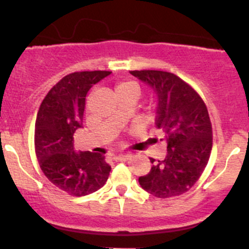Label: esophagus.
Masks as SVG:
<instances>
[{
    "mask_svg": "<svg viewBox=\"0 0 249 249\" xmlns=\"http://www.w3.org/2000/svg\"><path fill=\"white\" fill-rule=\"evenodd\" d=\"M129 155H126V154H119V155H115V157H113V160H114V161H126L127 159H129Z\"/></svg>",
    "mask_w": 249,
    "mask_h": 249,
    "instance_id": "esophagus-1",
    "label": "esophagus"
}]
</instances>
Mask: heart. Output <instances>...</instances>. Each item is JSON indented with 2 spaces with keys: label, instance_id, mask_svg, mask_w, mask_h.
I'll list each match as a JSON object with an SVG mask.
<instances>
[{
  "label": "heart",
  "instance_id": "b5f03b06",
  "mask_svg": "<svg viewBox=\"0 0 249 249\" xmlns=\"http://www.w3.org/2000/svg\"><path fill=\"white\" fill-rule=\"evenodd\" d=\"M127 90H134V91H137V88L134 83H130V82H124V83H120L115 87L114 91L115 92H119V91H127Z\"/></svg>",
  "mask_w": 249,
  "mask_h": 249
}]
</instances>
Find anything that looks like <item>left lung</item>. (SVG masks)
<instances>
[{
    "instance_id": "obj_1",
    "label": "left lung",
    "mask_w": 249,
    "mask_h": 249,
    "mask_svg": "<svg viewBox=\"0 0 249 249\" xmlns=\"http://www.w3.org/2000/svg\"><path fill=\"white\" fill-rule=\"evenodd\" d=\"M157 95L155 126L167 143L164 160L154 164L140 185L160 199L189 190L201 176L212 149V125L201 97L179 77L164 71H131Z\"/></svg>"
}]
</instances>
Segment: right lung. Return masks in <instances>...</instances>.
<instances>
[{"label":"right lung","instance_id":"add662e5","mask_svg":"<svg viewBox=\"0 0 249 249\" xmlns=\"http://www.w3.org/2000/svg\"><path fill=\"white\" fill-rule=\"evenodd\" d=\"M108 71L74 72L62 78L44 97L35 125V149L42 171L53 184L73 196L104 187L110 172L105 157L76 152L73 134L83 127L88 91Z\"/></svg>","mask_w":249,"mask_h":249}]
</instances>
